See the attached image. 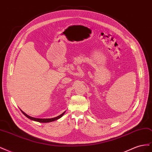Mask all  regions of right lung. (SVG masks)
<instances>
[{
	"instance_id": "obj_1",
	"label": "right lung",
	"mask_w": 152,
	"mask_h": 152,
	"mask_svg": "<svg viewBox=\"0 0 152 152\" xmlns=\"http://www.w3.org/2000/svg\"><path fill=\"white\" fill-rule=\"evenodd\" d=\"M21 112H22L23 113V114L25 115L27 118H30V120L34 121H37V122H42V123H47V122H53V121H56V120H58V119H59V118H61V117L63 115L64 113H65V112H63L62 114L60 115H59V116H58V117H56L52 118H34V117H30V116L26 114L25 112H23L21 110Z\"/></svg>"
}]
</instances>
